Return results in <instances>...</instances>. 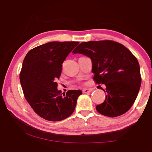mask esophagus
<instances>
[{"instance_id": "obj_1", "label": "esophagus", "mask_w": 152, "mask_h": 152, "mask_svg": "<svg viewBox=\"0 0 152 152\" xmlns=\"http://www.w3.org/2000/svg\"><path fill=\"white\" fill-rule=\"evenodd\" d=\"M83 93H89L90 92L92 91L91 89H83L82 90Z\"/></svg>"}]
</instances>
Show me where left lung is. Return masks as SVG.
Instances as JSON below:
<instances>
[{
    "mask_svg": "<svg viewBox=\"0 0 152 152\" xmlns=\"http://www.w3.org/2000/svg\"><path fill=\"white\" fill-rule=\"evenodd\" d=\"M89 57L93 79L105 84L106 99L96 106L100 114L117 117L127 112L137 99L141 85L139 63L124 45L112 40L89 41L72 51Z\"/></svg>",
    "mask_w": 152,
    "mask_h": 152,
    "instance_id": "8db88e82",
    "label": "left lung"
}]
</instances>
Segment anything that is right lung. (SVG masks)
<instances>
[{
	"label": "right lung",
	"mask_w": 152,
	"mask_h": 152,
	"mask_svg": "<svg viewBox=\"0 0 152 152\" xmlns=\"http://www.w3.org/2000/svg\"><path fill=\"white\" fill-rule=\"evenodd\" d=\"M78 42H51L28 51L23 62L19 80L25 97L37 114L46 120L58 121L72 114L80 90L62 95L57 83L62 64Z\"/></svg>",
	"instance_id": "1"
}]
</instances>
